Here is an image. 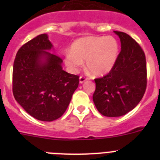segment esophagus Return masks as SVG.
Listing matches in <instances>:
<instances>
[{
  "label": "esophagus",
  "instance_id": "34e87169",
  "mask_svg": "<svg viewBox=\"0 0 160 160\" xmlns=\"http://www.w3.org/2000/svg\"><path fill=\"white\" fill-rule=\"evenodd\" d=\"M87 78L86 77H84V76H81V77L79 78V82L81 83V84H82V83H84L85 82L87 81Z\"/></svg>",
  "mask_w": 160,
  "mask_h": 160
}]
</instances>
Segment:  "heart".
<instances>
[{"label": "heart", "mask_w": 160, "mask_h": 160, "mask_svg": "<svg viewBox=\"0 0 160 160\" xmlns=\"http://www.w3.org/2000/svg\"><path fill=\"white\" fill-rule=\"evenodd\" d=\"M119 53L118 41L112 36L86 37L72 44L65 55V64L76 73L86 61V67L94 76H103L114 66Z\"/></svg>", "instance_id": "1"}]
</instances>
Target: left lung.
<instances>
[{"instance_id": "left-lung-1", "label": "left lung", "mask_w": 160, "mask_h": 160, "mask_svg": "<svg viewBox=\"0 0 160 160\" xmlns=\"http://www.w3.org/2000/svg\"><path fill=\"white\" fill-rule=\"evenodd\" d=\"M121 42L117 62L108 74L94 79L93 101L100 114L119 117L135 108L147 87L146 58L142 48L126 32L114 31Z\"/></svg>"}]
</instances>
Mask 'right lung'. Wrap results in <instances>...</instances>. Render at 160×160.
<instances>
[{"label":"right lung","mask_w":160,"mask_h":160,"mask_svg":"<svg viewBox=\"0 0 160 160\" xmlns=\"http://www.w3.org/2000/svg\"><path fill=\"white\" fill-rule=\"evenodd\" d=\"M46 33L20 48L13 63L12 92L31 116L45 122L58 119L66 111L78 87L79 78L62 69Z\"/></svg>","instance_id":"1"}]
</instances>
